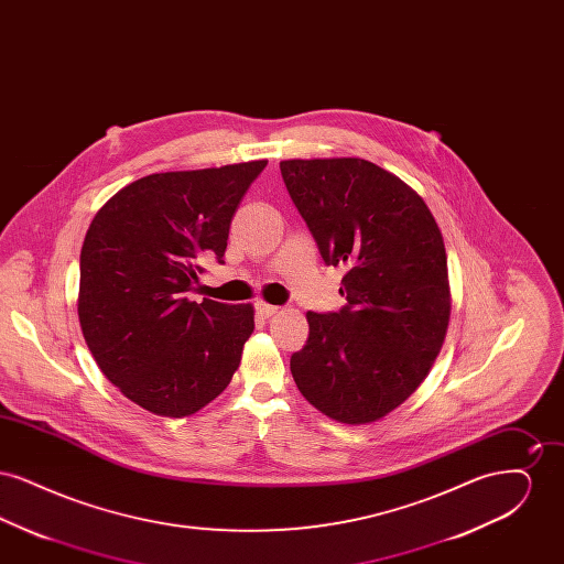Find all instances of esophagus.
I'll list each match as a JSON object with an SVG mask.
<instances>
[{
	"mask_svg": "<svg viewBox=\"0 0 564 564\" xmlns=\"http://www.w3.org/2000/svg\"><path fill=\"white\" fill-rule=\"evenodd\" d=\"M256 311H258V315L262 319H270V317H274L279 313V306H272V304H267V302H258Z\"/></svg>",
	"mask_w": 564,
	"mask_h": 564,
	"instance_id": "1",
	"label": "esophagus"
}]
</instances>
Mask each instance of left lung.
<instances>
[{"instance_id": "obj_1", "label": "left lung", "mask_w": 564, "mask_h": 564, "mask_svg": "<svg viewBox=\"0 0 564 564\" xmlns=\"http://www.w3.org/2000/svg\"><path fill=\"white\" fill-rule=\"evenodd\" d=\"M281 175L327 267H343L340 313H306L290 368L325 416L368 425L430 375L451 322L444 239L425 200L364 159H290Z\"/></svg>"}]
</instances>
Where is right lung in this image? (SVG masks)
<instances>
[{
  "instance_id": "right-lung-1",
  "label": "right lung",
  "mask_w": 564,
  "mask_h": 564,
  "mask_svg": "<svg viewBox=\"0 0 564 564\" xmlns=\"http://www.w3.org/2000/svg\"><path fill=\"white\" fill-rule=\"evenodd\" d=\"M269 161L152 173L93 217L78 317L99 370L152 414L184 419L230 384L256 323L251 304L189 300L224 262L232 215Z\"/></svg>"
}]
</instances>
